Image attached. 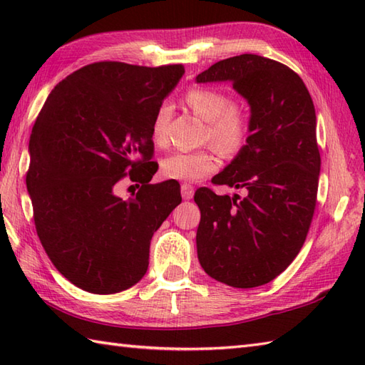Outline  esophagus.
<instances>
[{"mask_svg":"<svg viewBox=\"0 0 365 365\" xmlns=\"http://www.w3.org/2000/svg\"><path fill=\"white\" fill-rule=\"evenodd\" d=\"M180 191H182V197L185 200H190L192 197V195H195V187L190 183H183L180 187Z\"/></svg>","mask_w":365,"mask_h":365,"instance_id":"esophagus-1","label":"esophagus"}]
</instances>
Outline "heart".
Wrapping results in <instances>:
<instances>
[{
    "label": "heart",
    "mask_w": 365,
    "mask_h": 365,
    "mask_svg": "<svg viewBox=\"0 0 365 365\" xmlns=\"http://www.w3.org/2000/svg\"><path fill=\"white\" fill-rule=\"evenodd\" d=\"M185 103L192 114L207 122L205 139L222 155H235L242 149L247 136V118L242 108L232 105L229 96L210 88L191 89L185 96ZM169 110L161 106L152 122V139L165 145L168 141ZM218 168L213 150H178L166 155L161 161V173L174 180L195 182Z\"/></svg>",
    "instance_id": "heart-1"
}]
</instances>
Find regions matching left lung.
Wrapping results in <instances>:
<instances>
[{
	"label": "left lung",
	"mask_w": 365,
	"mask_h": 365,
	"mask_svg": "<svg viewBox=\"0 0 365 365\" xmlns=\"http://www.w3.org/2000/svg\"><path fill=\"white\" fill-rule=\"evenodd\" d=\"M196 81H229L251 108L246 144L212 178L246 190V196L199 188L195 202L197 259L205 273L252 289L290 265L311 227L322 163L314 102L292 68L259 54L222 59Z\"/></svg>",
	"instance_id": "8db88e82"
}]
</instances>
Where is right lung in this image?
<instances>
[{
    "mask_svg": "<svg viewBox=\"0 0 365 365\" xmlns=\"http://www.w3.org/2000/svg\"><path fill=\"white\" fill-rule=\"evenodd\" d=\"M183 73L182 64L84 66L37 115L26 174L36 230L53 265L83 290L111 294L141 281L153 232L182 202L178 182H149L152 122ZM127 172L142 187L125 201L115 187Z\"/></svg>",
    "mask_w": 365,
    "mask_h": 365,
    "instance_id": "right-lung-1",
    "label": "right lung"
}]
</instances>
